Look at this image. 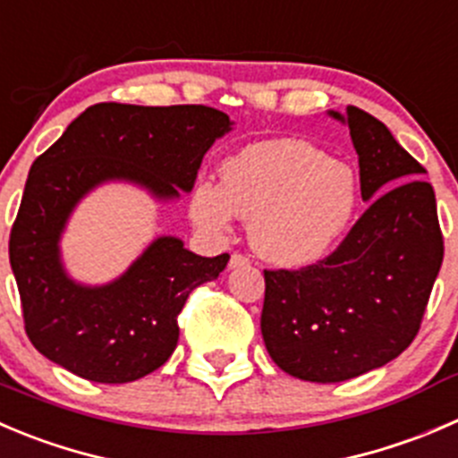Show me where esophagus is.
<instances>
[{
    "label": "esophagus",
    "mask_w": 458,
    "mask_h": 458,
    "mask_svg": "<svg viewBox=\"0 0 458 458\" xmlns=\"http://www.w3.org/2000/svg\"><path fill=\"white\" fill-rule=\"evenodd\" d=\"M246 264H250V257L242 255V252H233V257H230V268H239V266Z\"/></svg>",
    "instance_id": "1"
}]
</instances>
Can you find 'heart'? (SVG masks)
<instances>
[{
    "instance_id": "b5f03b06",
    "label": "heart",
    "mask_w": 458,
    "mask_h": 458,
    "mask_svg": "<svg viewBox=\"0 0 458 458\" xmlns=\"http://www.w3.org/2000/svg\"><path fill=\"white\" fill-rule=\"evenodd\" d=\"M190 210L212 233H225L233 215L250 219V242L266 259L306 266L352 233L360 185L347 165L306 140H259L221 165V185L201 181Z\"/></svg>"
}]
</instances>
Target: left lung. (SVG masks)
I'll list each match as a JSON object with an SVG mask.
<instances>
[{
	"label": "left lung",
	"instance_id": "8db88e82",
	"mask_svg": "<svg viewBox=\"0 0 458 458\" xmlns=\"http://www.w3.org/2000/svg\"><path fill=\"white\" fill-rule=\"evenodd\" d=\"M365 201L344 242L304 268L264 270L261 335L275 365L342 383L387 365L419 333L443 264L437 197L425 167L367 111L347 106Z\"/></svg>",
	"mask_w": 458,
	"mask_h": 458
}]
</instances>
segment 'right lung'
<instances>
[{
	"instance_id": "add662e5",
	"label": "right lung",
	"mask_w": 458,
	"mask_h": 458,
	"mask_svg": "<svg viewBox=\"0 0 458 458\" xmlns=\"http://www.w3.org/2000/svg\"><path fill=\"white\" fill-rule=\"evenodd\" d=\"M228 130L224 111L206 105L100 102L35 158L8 255L26 335L42 356L106 385L131 383L165 365L190 293L219 277L228 252L199 257L181 239L161 237L121 279L89 288L66 277L57 242L75 203L102 181H134L158 199L190 192L203 154Z\"/></svg>"
}]
</instances>
